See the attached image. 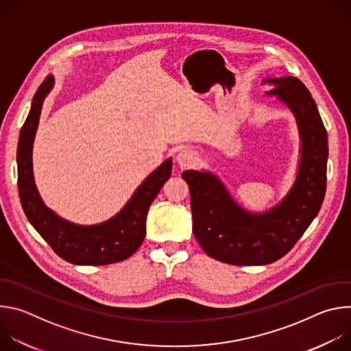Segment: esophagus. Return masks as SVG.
I'll return each instance as SVG.
<instances>
[{"label":"esophagus","mask_w":351,"mask_h":351,"mask_svg":"<svg viewBox=\"0 0 351 351\" xmlns=\"http://www.w3.org/2000/svg\"><path fill=\"white\" fill-rule=\"evenodd\" d=\"M197 161V154L190 148H182L176 154V162L180 169L191 168Z\"/></svg>","instance_id":"34e87169"}]
</instances>
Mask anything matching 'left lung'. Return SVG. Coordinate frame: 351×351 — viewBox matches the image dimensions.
<instances>
[{"label":"left lung","mask_w":351,"mask_h":351,"mask_svg":"<svg viewBox=\"0 0 351 351\" xmlns=\"http://www.w3.org/2000/svg\"><path fill=\"white\" fill-rule=\"evenodd\" d=\"M268 91L294 114L302 160L293 187L264 214H252L210 172L184 171L190 189L193 233L204 252L232 265H265L286 256L318 215L326 190L328 134L308 88L297 77L267 79Z\"/></svg>","instance_id":"left-lung-1"}]
</instances>
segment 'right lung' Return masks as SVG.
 Returning a JSON list of instances; mask_svg holds the SVG:
<instances>
[{"label":"right lung","mask_w":351,"mask_h":351,"mask_svg":"<svg viewBox=\"0 0 351 351\" xmlns=\"http://www.w3.org/2000/svg\"><path fill=\"white\" fill-rule=\"evenodd\" d=\"M54 86L48 75L37 88L30 112L21 129L18 143V189L22 208L40 236L62 260L76 265H107L129 258L145 236L149 206L172 173V160H167L137 187L128 204L107 222L80 226L71 223L47 208L36 189L32 149L45 95Z\"/></svg>","instance_id":"add662e5"}]
</instances>
